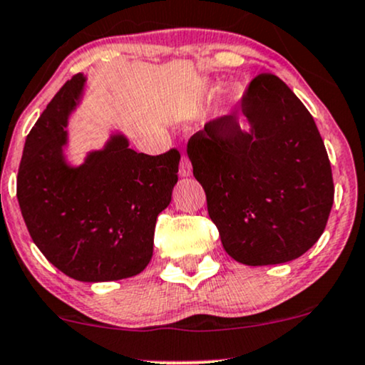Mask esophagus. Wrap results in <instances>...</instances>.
I'll return each instance as SVG.
<instances>
[{
    "instance_id": "1",
    "label": "esophagus",
    "mask_w": 365,
    "mask_h": 365,
    "mask_svg": "<svg viewBox=\"0 0 365 365\" xmlns=\"http://www.w3.org/2000/svg\"><path fill=\"white\" fill-rule=\"evenodd\" d=\"M192 173V163L188 160L187 155H182V160H180V177H190Z\"/></svg>"
}]
</instances>
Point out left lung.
Segmentation results:
<instances>
[{
	"label": "left lung",
	"mask_w": 365,
	"mask_h": 365,
	"mask_svg": "<svg viewBox=\"0 0 365 365\" xmlns=\"http://www.w3.org/2000/svg\"><path fill=\"white\" fill-rule=\"evenodd\" d=\"M187 155L236 262H291L323 235L335 195L330 160L314 118L275 74L253 78L238 110L207 122Z\"/></svg>",
	"instance_id": "obj_1"
}]
</instances>
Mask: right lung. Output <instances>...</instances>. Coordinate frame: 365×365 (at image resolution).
<instances>
[{"instance_id":"obj_1","label":"right lung","mask_w":365,"mask_h":365,"mask_svg":"<svg viewBox=\"0 0 365 365\" xmlns=\"http://www.w3.org/2000/svg\"><path fill=\"white\" fill-rule=\"evenodd\" d=\"M86 78L76 74L57 91L25 140L16 197L34 243L56 269L81 282L138 275L153 257L158 214L178 182L180 153H135L112 134L85 163L68 165L69 113Z\"/></svg>"}]
</instances>
